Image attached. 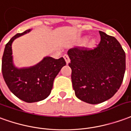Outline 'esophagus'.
<instances>
[{
  "label": "esophagus",
  "mask_w": 131,
  "mask_h": 131,
  "mask_svg": "<svg viewBox=\"0 0 131 131\" xmlns=\"http://www.w3.org/2000/svg\"><path fill=\"white\" fill-rule=\"evenodd\" d=\"M64 59H65V61H66V63L68 64L69 63H70V58H69V56L68 55H65L64 56Z\"/></svg>",
  "instance_id": "34e87169"
}]
</instances>
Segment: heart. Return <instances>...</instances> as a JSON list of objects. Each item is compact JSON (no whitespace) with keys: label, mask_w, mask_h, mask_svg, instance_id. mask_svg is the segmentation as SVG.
<instances>
[{"label":"heart","mask_w":131,"mask_h":131,"mask_svg":"<svg viewBox=\"0 0 131 131\" xmlns=\"http://www.w3.org/2000/svg\"><path fill=\"white\" fill-rule=\"evenodd\" d=\"M90 43L92 44H92H94V41H92Z\"/></svg>","instance_id":"obj_1"}]
</instances>
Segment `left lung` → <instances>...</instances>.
I'll return each instance as SVG.
<instances>
[{"label":"left lung","mask_w":131,"mask_h":131,"mask_svg":"<svg viewBox=\"0 0 131 131\" xmlns=\"http://www.w3.org/2000/svg\"><path fill=\"white\" fill-rule=\"evenodd\" d=\"M101 41L92 50L68 51L75 96L91 104L112 98L120 88L126 70V53L114 37L100 31Z\"/></svg>","instance_id":"left-lung-1"}]
</instances>
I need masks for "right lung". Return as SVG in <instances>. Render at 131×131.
I'll return each mask as SVG.
<instances>
[{"label": "right lung", "mask_w": 131, "mask_h": 131, "mask_svg": "<svg viewBox=\"0 0 131 131\" xmlns=\"http://www.w3.org/2000/svg\"><path fill=\"white\" fill-rule=\"evenodd\" d=\"M28 29L15 34L6 43L2 58V73L6 85L17 97L27 103L39 102L51 94L53 80L66 63L63 57L46 56L33 66L17 68L13 63L12 43L17 38L29 33Z\"/></svg>", "instance_id": "add662e5"}]
</instances>
